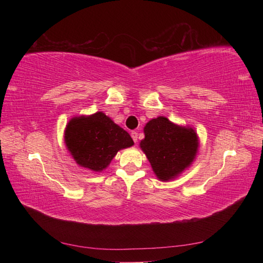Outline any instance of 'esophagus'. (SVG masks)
Returning <instances> with one entry per match:
<instances>
[{
	"instance_id": "esophagus-1",
	"label": "esophagus",
	"mask_w": 263,
	"mask_h": 263,
	"mask_svg": "<svg viewBox=\"0 0 263 263\" xmlns=\"http://www.w3.org/2000/svg\"><path fill=\"white\" fill-rule=\"evenodd\" d=\"M131 137H132L133 141H135V142L138 141V133H137L136 131H132V132H131Z\"/></svg>"
}]
</instances>
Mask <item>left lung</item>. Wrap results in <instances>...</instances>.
<instances>
[{
  "instance_id": "obj_1",
  "label": "left lung",
  "mask_w": 263,
  "mask_h": 263,
  "mask_svg": "<svg viewBox=\"0 0 263 263\" xmlns=\"http://www.w3.org/2000/svg\"><path fill=\"white\" fill-rule=\"evenodd\" d=\"M140 148L160 181H169L184 172L195 160L198 137L194 128L180 126L160 116L144 127Z\"/></svg>"
}]
</instances>
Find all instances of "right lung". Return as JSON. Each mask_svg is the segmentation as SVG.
Wrapping results in <instances>:
<instances>
[{"label":"right lung","instance_id":"add662e5","mask_svg":"<svg viewBox=\"0 0 263 263\" xmlns=\"http://www.w3.org/2000/svg\"><path fill=\"white\" fill-rule=\"evenodd\" d=\"M65 142L79 166L102 172L118 151L135 144L130 135L105 114L74 117L65 130Z\"/></svg>","mask_w":263,"mask_h":263}]
</instances>
